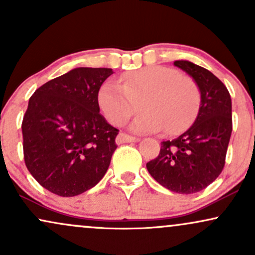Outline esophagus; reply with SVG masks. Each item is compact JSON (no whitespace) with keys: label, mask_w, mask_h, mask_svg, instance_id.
Instances as JSON below:
<instances>
[{"label":"esophagus","mask_w":255,"mask_h":255,"mask_svg":"<svg viewBox=\"0 0 255 255\" xmlns=\"http://www.w3.org/2000/svg\"><path fill=\"white\" fill-rule=\"evenodd\" d=\"M116 142H117V144L132 143V142H138V138L128 136V134H127V133H119L117 138H116Z\"/></svg>","instance_id":"34e87169"}]
</instances>
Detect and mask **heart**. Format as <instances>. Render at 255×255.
I'll return each mask as SVG.
<instances>
[{
    "label": "heart",
    "mask_w": 255,
    "mask_h": 255,
    "mask_svg": "<svg viewBox=\"0 0 255 255\" xmlns=\"http://www.w3.org/2000/svg\"><path fill=\"white\" fill-rule=\"evenodd\" d=\"M98 105L105 118L122 127L139 110L131 128L137 133L175 136L189 128L200 110L201 94L190 78L164 66H147L121 78V85L106 81L98 91Z\"/></svg>",
    "instance_id": "obj_1"
}]
</instances>
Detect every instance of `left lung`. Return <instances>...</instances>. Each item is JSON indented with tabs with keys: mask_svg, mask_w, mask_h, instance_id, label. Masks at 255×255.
I'll list each match as a JSON object with an SVG mask.
<instances>
[{
	"mask_svg": "<svg viewBox=\"0 0 255 255\" xmlns=\"http://www.w3.org/2000/svg\"><path fill=\"white\" fill-rule=\"evenodd\" d=\"M174 65L196 83L200 110L184 133L161 143L159 155L146 163V169L166 189L194 194L208 187L224 169L233 128L232 99L227 87L212 72L187 60Z\"/></svg>",
	"mask_w": 255,
	"mask_h": 255,
	"instance_id": "obj_1",
	"label": "left lung"
}]
</instances>
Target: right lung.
Segmentation results:
<instances>
[{"label": "right lung", "mask_w": 255, "mask_h": 255, "mask_svg": "<svg viewBox=\"0 0 255 255\" xmlns=\"http://www.w3.org/2000/svg\"><path fill=\"white\" fill-rule=\"evenodd\" d=\"M111 68L78 67L39 87L22 121L24 163L53 194L77 196L108 171L119 132L99 113L97 97Z\"/></svg>", "instance_id": "1"}]
</instances>
